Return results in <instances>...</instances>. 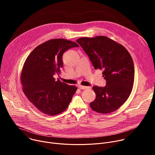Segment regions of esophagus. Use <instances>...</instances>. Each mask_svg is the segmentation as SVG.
I'll list each match as a JSON object with an SVG mask.
<instances>
[{
  "mask_svg": "<svg viewBox=\"0 0 155 155\" xmlns=\"http://www.w3.org/2000/svg\"><path fill=\"white\" fill-rule=\"evenodd\" d=\"M78 87L81 90H86V89H90L91 87H87V86H84L82 85H78Z\"/></svg>",
  "mask_w": 155,
  "mask_h": 155,
  "instance_id": "34e87169",
  "label": "esophagus"
}]
</instances>
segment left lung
<instances>
[{"mask_svg":"<svg viewBox=\"0 0 155 155\" xmlns=\"http://www.w3.org/2000/svg\"><path fill=\"white\" fill-rule=\"evenodd\" d=\"M77 42L90 58L95 69L103 70L106 86H94L95 100L91 108L100 114L119 108L130 96L134 81V66L128 51L121 44L105 36L81 37Z\"/></svg>","mask_w":155,"mask_h":155,"instance_id":"obj_1","label":"left lung"}]
</instances>
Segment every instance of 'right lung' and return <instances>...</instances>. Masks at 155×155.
I'll use <instances>...</instances> for the list:
<instances>
[{
    "instance_id": "obj_1",
    "label": "right lung",
    "mask_w": 155,
    "mask_h": 155,
    "mask_svg": "<svg viewBox=\"0 0 155 155\" xmlns=\"http://www.w3.org/2000/svg\"><path fill=\"white\" fill-rule=\"evenodd\" d=\"M78 46L65 39H52L37 46L27 58L21 74L23 91L42 113L58 115L71 102L77 87L56 80L53 75L62 68L64 53Z\"/></svg>"
}]
</instances>
